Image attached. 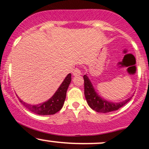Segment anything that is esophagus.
<instances>
[{
	"label": "esophagus",
	"instance_id": "esophagus-1",
	"mask_svg": "<svg viewBox=\"0 0 149 149\" xmlns=\"http://www.w3.org/2000/svg\"><path fill=\"white\" fill-rule=\"evenodd\" d=\"M73 74L74 75V76H79V75L81 74V70H80L79 68H76V69L73 70Z\"/></svg>",
	"mask_w": 149,
	"mask_h": 149
}]
</instances>
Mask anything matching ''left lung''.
Returning a JSON list of instances; mask_svg holds the SVG:
<instances>
[{"label": "left lung", "instance_id": "obj_1", "mask_svg": "<svg viewBox=\"0 0 149 149\" xmlns=\"http://www.w3.org/2000/svg\"><path fill=\"white\" fill-rule=\"evenodd\" d=\"M84 94L88 106L93 110L99 113H109L116 111L126 104L131 98L119 103H113L103 99L95 91V89L86 75L84 76Z\"/></svg>", "mask_w": 149, "mask_h": 149}]
</instances>
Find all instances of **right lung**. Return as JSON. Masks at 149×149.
<instances>
[{
	"instance_id": "1",
	"label": "right lung",
	"mask_w": 149,
	"mask_h": 149,
	"mask_svg": "<svg viewBox=\"0 0 149 149\" xmlns=\"http://www.w3.org/2000/svg\"><path fill=\"white\" fill-rule=\"evenodd\" d=\"M70 81H71V74L69 73L63 80L61 85L58 88L54 95L50 99H48V101L40 104L32 106V105L23 102L21 99H20V98H18V99L20 102L23 104V106H26L29 111L33 113L42 116L53 115L62 109Z\"/></svg>"
}]
</instances>
